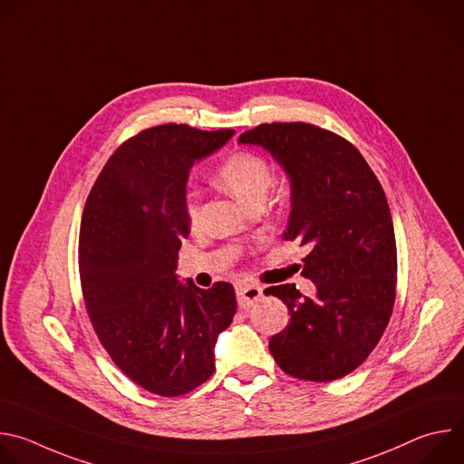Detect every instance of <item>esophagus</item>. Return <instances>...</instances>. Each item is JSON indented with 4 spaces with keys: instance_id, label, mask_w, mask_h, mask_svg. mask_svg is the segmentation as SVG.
Here are the masks:
<instances>
[{
    "instance_id": "esophagus-1",
    "label": "esophagus",
    "mask_w": 464,
    "mask_h": 464,
    "mask_svg": "<svg viewBox=\"0 0 464 464\" xmlns=\"http://www.w3.org/2000/svg\"><path fill=\"white\" fill-rule=\"evenodd\" d=\"M237 299H238V306L240 308H247L251 306L255 301H258L262 297V288L256 285H246L240 283L237 285Z\"/></svg>"
}]
</instances>
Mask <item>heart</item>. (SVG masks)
<instances>
[{"label":"heart","instance_id":"obj_1","mask_svg":"<svg viewBox=\"0 0 464 464\" xmlns=\"http://www.w3.org/2000/svg\"><path fill=\"white\" fill-rule=\"evenodd\" d=\"M217 179L240 204L249 206L251 202L264 200V196H266L274 183V174L266 160L249 150H238L222 161L217 172ZM185 209L190 226H196L198 204L194 194L187 196Z\"/></svg>","mask_w":464,"mask_h":464}]
</instances>
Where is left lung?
Listing matches in <instances>:
<instances>
[{"mask_svg":"<svg viewBox=\"0 0 464 464\" xmlns=\"http://www.w3.org/2000/svg\"><path fill=\"white\" fill-rule=\"evenodd\" d=\"M238 141L266 149L288 174L285 238L310 249L301 274L315 285L312 299L295 285L264 290L290 314L270 353L294 378H343L378 345L394 304L396 240L383 188L353 143L308 122L258 124Z\"/></svg>","mask_w":464,"mask_h":464,"instance_id":"1","label":"left lung"}]
</instances>
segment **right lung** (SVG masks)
<instances>
[{
  "label": "right lung",
  "instance_id": "obj_1",
  "mask_svg": "<svg viewBox=\"0 0 464 464\" xmlns=\"http://www.w3.org/2000/svg\"><path fill=\"white\" fill-rule=\"evenodd\" d=\"M233 134L174 122L140 131L110 156L82 213L79 272L95 334L131 382L160 396L211 378L237 312L229 283L202 290L176 277L188 170Z\"/></svg>",
  "mask_w": 464,
  "mask_h": 464
}]
</instances>
